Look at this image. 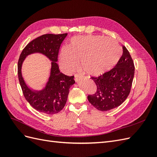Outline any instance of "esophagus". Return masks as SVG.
Returning a JSON list of instances; mask_svg holds the SVG:
<instances>
[{
  "label": "esophagus",
  "mask_w": 157,
  "mask_h": 157,
  "mask_svg": "<svg viewBox=\"0 0 157 157\" xmlns=\"http://www.w3.org/2000/svg\"><path fill=\"white\" fill-rule=\"evenodd\" d=\"M82 78V75L80 74H76L75 75V80L77 82L79 81V80Z\"/></svg>",
  "instance_id": "esophagus-1"
}]
</instances>
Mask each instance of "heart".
<instances>
[{"label":"heart","instance_id":"obj_1","mask_svg":"<svg viewBox=\"0 0 157 157\" xmlns=\"http://www.w3.org/2000/svg\"><path fill=\"white\" fill-rule=\"evenodd\" d=\"M122 48L118 42L103 36H75L69 40L67 48H61L59 63L66 73L77 67L80 59L82 68L90 75L99 76L111 70L119 61Z\"/></svg>","mask_w":157,"mask_h":157}]
</instances>
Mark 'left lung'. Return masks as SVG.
<instances>
[{
  "instance_id": "obj_1",
  "label": "left lung",
  "mask_w": 157,
  "mask_h": 157,
  "mask_svg": "<svg viewBox=\"0 0 157 157\" xmlns=\"http://www.w3.org/2000/svg\"><path fill=\"white\" fill-rule=\"evenodd\" d=\"M122 50V56L115 67L99 77L91 78L96 84L97 91L89 95L88 99L99 111H107L121 105L130 92L134 64L125 46Z\"/></svg>"
}]
</instances>
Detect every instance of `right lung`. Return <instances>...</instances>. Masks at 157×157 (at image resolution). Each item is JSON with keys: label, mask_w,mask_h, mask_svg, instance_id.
Here are the masks:
<instances>
[{"label": "right lung", "mask_w": 157, "mask_h": 157, "mask_svg": "<svg viewBox=\"0 0 157 157\" xmlns=\"http://www.w3.org/2000/svg\"><path fill=\"white\" fill-rule=\"evenodd\" d=\"M67 33L59 35L46 34L30 42L23 50L18 61V78L26 100L36 111L54 115L62 110L67 100L70 87L75 83L74 77L61 73L58 64L61 44ZM40 53L51 61L50 75L45 86L36 90L27 85L22 75V65L28 56Z\"/></svg>", "instance_id": "1"}]
</instances>
